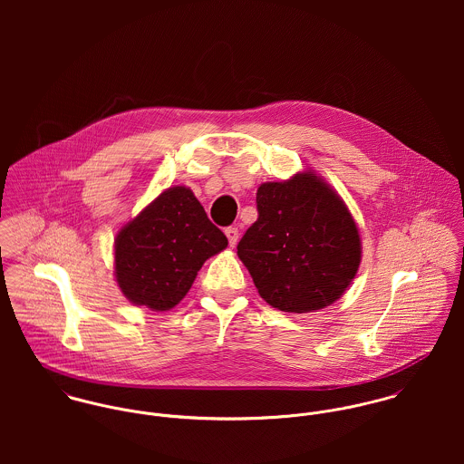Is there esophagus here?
Here are the masks:
<instances>
[{
  "label": "esophagus",
  "instance_id": "34e87169",
  "mask_svg": "<svg viewBox=\"0 0 464 464\" xmlns=\"http://www.w3.org/2000/svg\"><path fill=\"white\" fill-rule=\"evenodd\" d=\"M225 234H227V237H228L230 246H236V245H237V239H239V230H237L236 227H228V228L225 230Z\"/></svg>",
  "mask_w": 464,
  "mask_h": 464
}]
</instances>
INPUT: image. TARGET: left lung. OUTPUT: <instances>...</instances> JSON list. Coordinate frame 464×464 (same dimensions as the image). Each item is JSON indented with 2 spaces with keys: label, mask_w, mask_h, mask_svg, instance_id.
Segmentation results:
<instances>
[{
  "label": "left lung",
  "mask_w": 464,
  "mask_h": 464,
  "mask_svg": "<svg viewBox=\"0 0 464 464\" xmlns=\"http://www.w3.org/2000/svg\"><path fill=\"white\" fill-rule=\"evenodd\" d=\"M257 221L237 245L259 295L284 313H314L348 289L361 265L359 228L314 171L257 189Z\"/></svg>",
  "instance_id": "8db88e82"
}]
</instances>
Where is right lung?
<instances>
[{
  "label": "right lung",
  "instance_id": "right-lung-1",
  "mask_svg": "<svg viewBox=\"0 0 464 464\" xmlns=\"http://www.w3.org/2000/svg\"><path fill=\"white\" fill-rule=\"evenodd\" d=\"M227 245L193 191L169 188L118 232L116 282L133 305L169 311L188 295L203 263Z\"/></svg>",
  "mask_w": 464,
  "mask_h": 464
}]
</instances>
